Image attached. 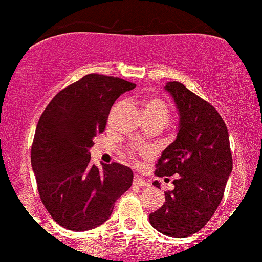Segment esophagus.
<instances>
[{
	"label": "esophagus",
	"mask_w": 262,
	"mask_h": 262,
	"mask_svg": "<svg viewBox=\"0 0 262 262\" xmlns=\"http://www.w3.org/2000/svg\"><path fill=\"white\" fill-rule=\"evenodd\" d=\"M133 183L135 186H139V187H148L149 186V182L146 181L145 179H143L141 176H134V180H133Z\"/></svg>",
	"instance_id": "34e87169"
}]
</instances>
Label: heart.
Here are the masks:
<instances>
[{"label": "heart", "mask_w": 262, "mask_h": 262, "mask_svg": "<svg viewBox=\"0 0 262 262\" xmlns=\"http://www.w3.org/2000/svg\"><path fill=\"white\" fill-rule=\"evenodd\" d=\"M122 104V102H119L116 108H118ZM144 114H145V118L150 119V121H162L166 123L169 121L170 116V110L169 106L165 101L160 100V98H148L144 102Z\"/></svg>", "instance_id": "obj_1"}]
</instances>
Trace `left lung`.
<instances>
[{
    "mask_svg": "<svg viewBox=\"0 0 262 262\" xmlns=\"http://www.w3.org/2000/svg\"><path fill=\"white\" fill-rule=\"evenodd\" d=\"M180 113L176 140L162 151L155 176L177 175L175 188L165 192V202L150 213V224L164 235L185 237L201 230L223 198L233 170L227 125L212 104L181 82H167ZM167 180V179H166ZM160 187V183L154 182Z\"/></svg>",
    "mask_w": 262,
    "mask_h": 262,
    "instance_id": "obj_1",
    "label": "left lung"
}]
</instances>
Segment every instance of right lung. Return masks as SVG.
<instances>
[{"mask_svg":"<svg viewBox=\"0 0 262 262\" xmlns=\"http://www.w3.org/2000/svg\"><path fill=\"white\" fill-rule=\"evenodd\" d=\"M134 83L89 74L50 101L35 129L31 161L39 196L52 218L69 230H90L111 217L130 188L133 171L112 162H91L93 139L106 128L114 101Z\"/></svg>","mask_w":262,"mask_h":262,"instance_id":"obj_1","label":"right lung"}]
</instances>
